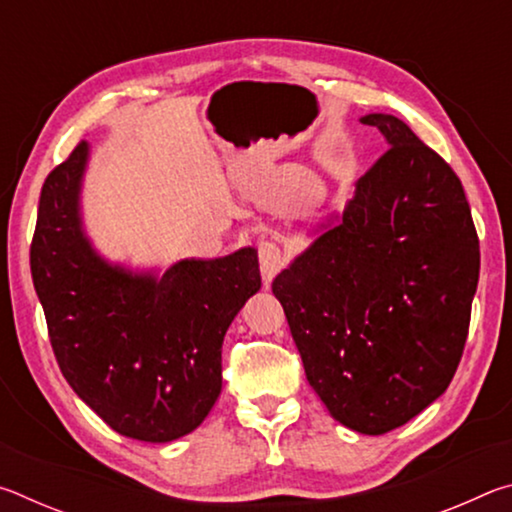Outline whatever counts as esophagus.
<instances>
[{
  "label": "esophagus",
  "mask_w": 512,
  "mask_h": 512,
  "mask_svg": "<svg viewBox=\"0 0 512 512\" xmlns=\"http://www.w3.org/2000/svg\"><path fill=\"white\" fill-rule=\"evenodd\" d=\"M259 268H262V277H264V284H271L273 277L280 273V268L284 264V257H282V250L273 241H259Z\"/></svg>",
  "instance_id": "esophagus-1"
}]
</instances>
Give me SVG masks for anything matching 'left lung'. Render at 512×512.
<instances>
[{"instance_id": "obj_1", "label": "left lung", "mask_w": 512, "mask_h": 512, "mask_svg": "<svg viewBox=\"0 0 512 512\" xmlns=\"http://www.w3.org/2000/svg\"><path fill=\"white\" fill-rule=\"evenodd\" d=\"M391 146L343 212L273 280L309 386L345 427H402L447 391L479 282L461 180L402 119L361 117Z\"/></svg>"}]
</instances>
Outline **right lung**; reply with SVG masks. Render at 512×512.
Returning a JSON list of instances; mask_svg holds the SVG:
<instances>
[{"label":"right lung","mask_w":512,"mask_h":512,"mask_svg":"<svg viewBox=\"0 0 512 512\" xmlns=\"http://www.w3.org/2000/svg\"><path fill=\"white\" fill-rule=\"evenodd\" d=\"M90 144L49 173L31 244L33 287L67 384L126 438L171 443L221 393V345L262 287L255 248L133 271L97 253L81 214Z\"/></svg>","instance_id":"add662e5"}]
</instances>
